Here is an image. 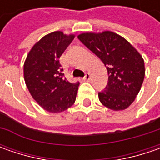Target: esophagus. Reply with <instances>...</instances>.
I'll list each match as a JSON object with an SVG mask.
<instances>
[{
  "label": "esophagus",
  "instance_id": "1",
  "mask_svg": "<svg viewBox=\"0 0 160 160\" xmlns=\"http://www.w3.org/2000/svg\"><path fill=\"white\" fill-rule=\"evenodd\" d=\"M90 78H91V76H90L89 73H86L85 74V76H84V77H83V79L85 80V81H89Z\"/></svg>",
  "mask_w": 160,
  "mask_h": 160
}]
</instances>
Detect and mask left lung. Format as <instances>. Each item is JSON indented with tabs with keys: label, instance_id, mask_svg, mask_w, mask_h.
<instances>
[{
	"label": "left lung",
	"instance_id": "obj_1",
	"mask_svg": "<svg viewBox=\"0 0 160 160\" xmlns=\"http://www.w3.org/2000/svg\"><path fill=\"white\" fill-rule=\"evenodd\" d=\"M77 38L101 58L108 70V83L99 100L108 108L126 109L135 100L145 76L144 61L127 42L110 31L83 33Z\"/></svg>",
	"mask_w": 160,
	"mask_h": 160
}]
</instances>
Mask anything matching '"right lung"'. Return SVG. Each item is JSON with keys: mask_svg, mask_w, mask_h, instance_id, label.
Segmentation results:
<instances>
[{"mask_svg": "<svg viewBox=\"0 0 160 160\" xmlns=\"http://www.w3.org/2000/svg\"><path fill=\"white\" fill-rule=\"evenodd\" d=\"M75 38L56 31L43 36L28 53L24 64V78L34 100L52 113L62 112L76 101L79 82L64 77L59 58Z\"/></svg>", "mask_w": 160, "mask_h": 160, "instance_id": "1", "label": "right lung"}]
</instances>
